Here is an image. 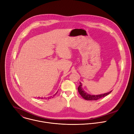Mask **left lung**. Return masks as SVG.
<instances>
[{"label": "left lung", "mask_w": 134, "mask_h": 134, "mask_svg": "<svg viewBox=\"0 0 134 134\" xmlns=\"http://www.w3.org/2000/svg\"><path fill=\"white\" fill-rule=\"evenodd\" d=\"M78 91L79 93L80 94V96L86 100H97L101 98L106 97V96L108 95L109 94H110L111 93L112 91H111L109 92H107V93H106L99 94V95H91V94L87 93V92H86L84 91L83 88H82V84L81 83H80V85L78 87Z\"/></svg>", "instance_id": "1"}]
</instances>
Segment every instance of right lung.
Segmentation results:
<instances>
[{
	"instance_id": "1",
	"label": "right lung",
	"mask_w": 134,
	"mask_h": 134,
	"mask_svg": "<svg viewBox=\"0 0 134 134\" xmlns=\"http://www.w3.org/2000/svg\"><path fill=\"white\" fill-rule=\"evenodd\" d=\"M57 93H56V94H57ZM52 96L51 97H48V98H38V99H51V98H53Z\"/></svg>"
}]
</instances>
